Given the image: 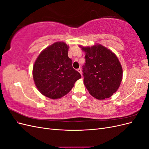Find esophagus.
Instances as JSON below:
<instances>
[{"label":"esophagus","instance_id":"esophagus-1","mask_svg":"<svg viewBox=\"0 0 149 149\" xmlns=\"http://www.w3.org/2000/svg\"><path fill=\"white\" fill-rule=\"evenodd\" d=\"M78 71L79 72V73L81 74H82V70H81V68H78Z\"/></svg>","mask_w":149,"mask_h":149}]
</instances>
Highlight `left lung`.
Instances as JSON below:
<instances>
[{"instance_id":"8db88e82","label":"left lung","mask_w":149,"mask_h":149,"mask_svg":"<svg viewBox=\"0 0 149 149\" xmlns=\"http://www.w3.org/2000/svg\"><path fill=\"white\" fill-rule=\"evenodd\" d=\"M80 47L86 53L83 66L86 88L97 100L110 97L118 89L123 79V68L118 57L100 44Z\"/></svg>"}]
</instances>
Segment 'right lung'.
I'll use <instances>...</instances> for the list:
<instances>
[{
	"mask_svg": "<svg viewBox=\"0 0 149 149\" xmlns=\"http://www.w3.org/2000/svg\"><path fill=\"white\" fill-rule=\"evenodd\" d=\"M69 47L55 42L40 53L33 67V78L38 91L53 100L68 93L76 81L81 78L73 69L68 56Z\"/></svg>",
	"mask_w": 149,
	"mask_h": 149,
	"instance_id": "right-lung-1",
	"label": "right lung"
}]
</instances>
